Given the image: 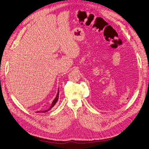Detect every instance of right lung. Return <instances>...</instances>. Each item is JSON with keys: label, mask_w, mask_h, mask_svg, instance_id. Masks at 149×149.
Wrapping results in <instances>:
<instances>
[{"label": "right lung", "mask_w": 149, "mask_h": 149, "mask_svg": "<svg viewBox=\"0 0 149 149\" xmlns=\"http://www.w3.org/2000/svg\"><path fill=\"white\" fill-rule=\"evenodd\" d=\"M58 96H59V91H58V93H57V94H56V98L54 99V100L53 101V102H52V104H51V106H50V107L49 108V109H47V110H45V111H37L36 113H45V112H47V111H49L50 109H51V108H52L54 105H55V104L56 103V102L58 101Z\"/></svg>", "instance_id": "add662e5"}]
</instances>
